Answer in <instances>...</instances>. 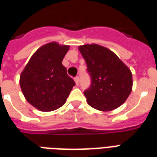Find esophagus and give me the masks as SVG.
Masks as SVG:
<instances>
[{"label":"esophagus","mask_w":157,"mask_h":157,"mask_svg":"<svg viewBox=\"0 0 157 157\" xmlns=\"http://www.w3.org/2000/svg\"><path fill=\"white\" fill-rule=\"evenodd\" d=\"M74 81L76 82V86H79V84H80V79H79L78 76H76V77L74 78Z\"/></svg>","instance_id":"obj_1"}]
</instances>
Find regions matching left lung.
<instances>
[{
  "label": "left lung",
  "mask_w": 157,
  "mask_h": 157,
  "mask_svg": "<svg viewBox=\"0 0 157 157\" xmlns=\"http://www.w3.org/2000/svg\"><path fill=\"white\" fill-rule=\"evenodd\" d=\"M87 65L91 84L84 91L87 103L99 111L108 112L119 107L131 93L130 70L107 48L92 44L79 47Z\"/></svg>",
  "instance_id": "left-lung-1"
}]
</instances>
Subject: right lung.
<instances>
[{
	"label": "right lung",
	"mask_w": 157,
	"mask_h": 157,
	"mask_svg": "<svg viewBox=\"0 0 157 157\" xmlns=\"http://www.w3.org/2000/svg\"><path fill=\"white\" fill-rule=\"evenodd\" d=\"M68 45L51 42L38 49L21 73L19 84L28 103L42 112L62 107L76 84L62 64Z\"/></svg>",
	"instance_id": "add662e5"
}]
</instances>
